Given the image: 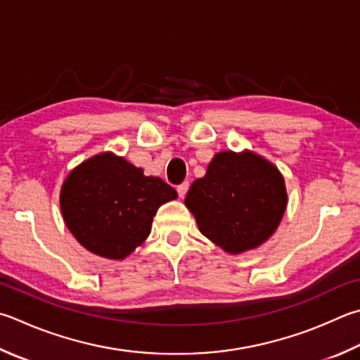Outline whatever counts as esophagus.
I'll list each match as a JSON object with an SVG mask.
<instances>
[{
  "label": "esophagus",
  "mask_w": 360,
  "mask_h": 360,
  "mask_svg": "<svg viewBox=\"0 0 360 360\" xmlns=\"http://www.w3.org/2000/svg\"><path fill=\"white\" fill-rule=\"evenodd\" d=\"M187 191H188V182H182L181 186H178V195H179V198H184Z\"/></svg>",
  "instance_id": "1"
}]
</instances>
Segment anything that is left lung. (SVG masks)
Returning <instances> with one entry per match:
<instances>
[{"mask_svg": "<svg viewBox=\"0 0 360 360\" xmlns=\"http://www.w3.org/2000/svg\"><path fill=\"white\" fill-rule=\"evenodd\" d=\"M202 236L239 255L269 239L283 219L288 193L283 174L253 151H221L184 200Z\"/></svg>", "mask_w": 360, "mask_h": 360, "instance_id": "left-lung-1", "label": "left lung"}]
</instances>
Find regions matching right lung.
<instances>
[{"label": "right lung", "mask_w": 360, "mask_h": 360, "mask_svg": "<svg viewBox=\"0 0 360 360\" xmlns=\"http://www.w3.org/2000/svg\"><path fill=\"white\" fill-rule=\"evenodd\" d=\"M176 198L167 182L108 151L72 169L63 182L60 206L78 243L97 257L117 261L145 243L158 209Z\"/></svg>", "instance_id": "right-lung-1"}]
</instances>
